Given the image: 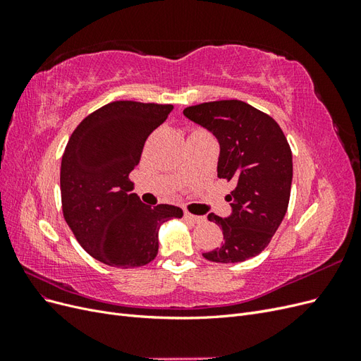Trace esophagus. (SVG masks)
<instances>
[{
  "instance_id": "obj_1",
  "label": "esophagus",
  "mask_w": 361,
  "mask_h": 361,
  "mask_svg": "<svg viewBox=\"0 0 361 361\" xmlns=\"http://www.w3.org/2000/svg\"><path fill=\"white\" fill-rule=\"evenodd\" d=\"M185 218H187L188 221L194 223V224H202L204 223V216H199V215H192L190 212H185Z\"/></svg>"
}]
</instances>
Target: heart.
Here are the masks:
<instances>
[{"mask_svg": "<svg viewBox=\"0 0 361 361\" xmlns=\"http://www.w3.org/2000/svg\"><path fill=\"white\" fill-rule=\"evenodd\" d=\"M192 133H202V130H200V129H197V130H192Z\"/></svg>", "mask_w": 361, "mask_h": 361, "instance_id": "b5f03b06", "label": "heart"}]
</instances>
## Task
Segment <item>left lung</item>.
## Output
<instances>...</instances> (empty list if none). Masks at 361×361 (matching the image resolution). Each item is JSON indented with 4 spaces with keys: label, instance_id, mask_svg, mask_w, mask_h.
Returning <instances> with one entry per match:
<instances>
[{
    "label": "left lung",
    "instance_id": "obj_1",
    "mask_svg": "<svg viewBox=\"0 0 361 361\" xmlns=\"http://www.w3.org/2000/svg\"><path fill=\"white\" fill-rule=\"evenodd\" d=\"M183 116L209 130L220 143L216 173L232 180V214L207 220L223 228L221 245L203 253L218 264L255 257L269 244L286 215L292 185V152L277 122L243 101L188 106Z\"/></svg>",
    "mask_w": 361,
    "mask_h": 361
}]
</instances>
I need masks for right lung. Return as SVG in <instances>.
<instances>
[{"label":"right lung","mask_w":361,"mask_h":361,"mask_svg":"<svg viewBox=\"0 0 361 361\" xmlns=\"http://www.w3.org/2000/svg\"><path fill=\"white\" fill-rule=\"evenodd\" d=\"M173 105L116 101L76 126L61 158L63 215L81 247L116 268L147 265L158 255L161 224L182 218L173 204L147 206L129 173L147 137L166 122Z\"/></svg>","instance_id":"1"}]
</instances>
